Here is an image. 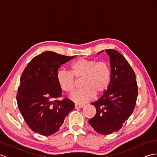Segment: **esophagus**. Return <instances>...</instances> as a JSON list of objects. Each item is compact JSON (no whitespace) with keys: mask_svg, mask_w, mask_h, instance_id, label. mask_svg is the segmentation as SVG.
Here are the masks:
<instances>
[{"mask_svg":"<svg viewBox=\"0 0 157 157\" xmlns=\"http://www.w3.org/2000/svg\"><path fill=\"white\" fill-rule=\"evenodd\" d=\"M84 106V105H81V104H75V109H79V108H82Z\"/></svg>","mask_w":157,"mask_h":157,"instance_id":"esophagus-1","label":"esophagus"}]
</instances>
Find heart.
<instances>
[{
  "instance_id": "1",
  "label": "heart",
  "mask_w": 157,
  "mask_h": 157,
  "mask_svg": "<svg viewBox=\"0 0 157 157\" xmlns=\"http://www.w3.org/2000/svg\"><path fill=\"white\" fill-rule=\"evenodd\" d=\"M71 72L61 69L56 74L58 84L63 91L71 94L76 86V79H82V88L73 93L71 99L84 103L101 95L108 89L111 82V67L105 61L80 58L71 63Z\"/></svg>"
}]
</instances>
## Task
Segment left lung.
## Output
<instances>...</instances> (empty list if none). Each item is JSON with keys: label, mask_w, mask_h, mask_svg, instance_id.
Masks as SVG:
<instances>
[{"label": "left lung", "mask_w": 157, "mask_h": 157, "mask_svg": "<svg viewBox=\"0 0 157 157\" xmlns=\"http://www.w3.org/2000/svg\"><path fill=\"white\" fill-rule=\"evenodd\" d=\"M105 51L110 56L111 82L101 97L91 103L96 113L88 121L93 129L102 135L122 128L134 111L138 94L136 74L128 61L115 50Z\"/></svg>", "instance_id": "obj_1"}]
</instances>
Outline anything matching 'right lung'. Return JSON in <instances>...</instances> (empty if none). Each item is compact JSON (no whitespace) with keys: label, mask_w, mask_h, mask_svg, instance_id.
Returning a JSON list of instances; mask_svg holds the SVG:
<instances>
[{"label":"right lung","mask_w":157,"mask_h":157,"mask_svg":"<svg viewBox=\"0 0 157 157\" xmlns=\"http://www.w3.org/2000/svg\"><path fill=\"white\" fill-rule=\"evenodd\" d=\"M75 56L52 51L33 58L23 70L17 93L19 111L32 131L51 136L59 129L65 118L74 109V102L61 96L56 74L61 65Z\"/></svg>","instance_id":"1"}]
</instances>
